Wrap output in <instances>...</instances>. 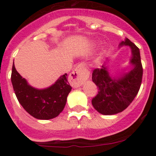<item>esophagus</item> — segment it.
Segmentation results:
<instances>
[{
    "label": "esophagus",
    "instance_id": "esophagus-1",
    "mask_svg": "<svg viewBox=\"0 0 156 156\" xmlns=\"http://www.w3.org/2000/svg\"><path fill=\"white\" fill-rule=\"evenodd\" d=\"M89 78V72L82 64H79L69 75V81L73 87H80Z\"/></svg>",
    "mask_w": 156,
    "mask_h": 156
}]
</instances>
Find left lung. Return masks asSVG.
<instances>
[{
	"label": "left lung",
	"instance_id": "obj_1",
	"mask_svg": "<svg viewBox=\"0 0 156 156\" xmlns=\"http://www.w3.org/2000/svg\"><path fill=\"white\" fill-rule=\"evenodd\" d=\"M123 46L129 47L131 50V69L119 75H112L108 70V59L106 58L101 69H95L92 73V81L98 88V93L91 102L94 108L102 115H115L126 109L137 94L141 84L143 69L140 50L127 38L119 43V48Z\"/></svg>",
	"mask_w": 156,
	"mask_h": 156
}]
</instances>
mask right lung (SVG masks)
I'll use <instances>...</instances> for the list:
<instances>
[{"label":"right lung","instance_id":"add662e5","mask_svg":"<svg viewBox=\"0 0 156 156\" xmlns=\"http://www.w3.org/2000/svg\"><path fill=\"white\" fill-rule=\"evenodd\" d=\"M67 77V73H65L51 86L37 89L29 84L13 64L11 80L15 94L23 108L36 119L48 120L57 117L64 109L72 90Z\"/></svg>","mask_w":156,"mask_h":156}]
</instances>
